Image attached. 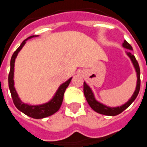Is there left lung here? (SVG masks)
<instances>
[{"mask_svg":"<svg viewBox=\"0 0 147 147\" xmlns=\"http://www.w3.org/2000/svg\"><path fill=\"white\" fill-rule=\"evenodd\" d=\"M123 47L126 49L133 51L131 45L128 44L126 40L123 41ZM127 55L128 56L131 61L133 65H134L135 70L136 73V78H137V81H136V86L135 91H134V94L132 95V96L129 98V100L127 101V103H125L124 104H123L120 107H108L107 105H104L103 103L99 102L96 100L95 96H94V92L92 91L91 88L87 84H86V82L84 83V96L86 97V100L87 101V103L90 105V107L96 113H100V114L107 115V116H116L121 113L124 110H126L127 107H129L130 104H131L135 99L136 98V96L138 95L139 91H140V67H139L138 62L136 60V58L130 52H127L126 51Z\"/></svg>","mask_w":147,"mask_h":147,"instance_id":"obj_1","label":"left lung"}]
</instances>
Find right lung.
I'll list each match as a JSON object with an SVG mask.
<instances>
[{"label":"right lung","instance_id":"add662e5","mask_svg":"<svg viewBox=\"0 0 147 147\" xmlns=\"http://www.w3.org/2000/svg\"><path fill=\"white\" fill-rule=\"evenodd\" d=\"M35 37H38V35L30 36L26 40H24L21 43L20 47L13 53L11 60V69H10V73H9L8 76V85L9 89H10V91H11V96H12V99H13V102L16 107L18 108L20 111L24 113V114L28 116V117H32V118H34V119H42V118H45V117L53 115V113H55L56 112H57L59 110L61 104H62V102H63L64 92H65L68 85L70 84L72 77H70V79L67 80V81L61 84V86L58 87L57 90L56 91L55 94L53 95V98L48 102H47V103L40 104V105H29V104L24 103V102L20 100V97L18 96V93L16 91L15 87H14V80H13L15 59L17 57V56H18V53L23 48V47L24 46V44H26V41L27 40Z\"/></svg>","mask_w":147,"mask_h":147}]
</instances>
